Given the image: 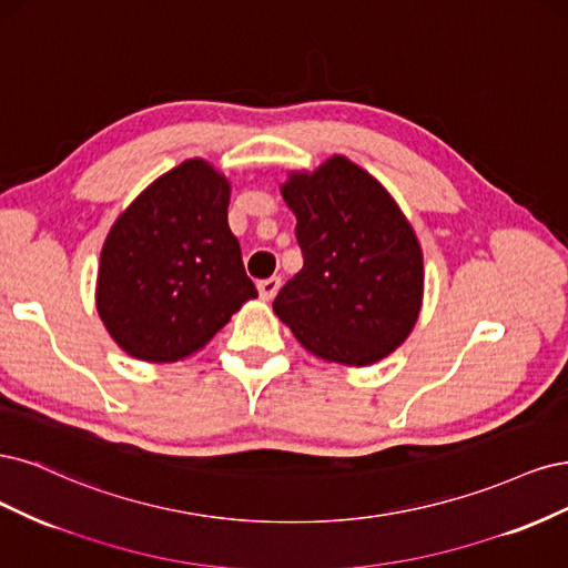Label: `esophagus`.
<instances>
[{
	"instance_id": "1",
	"label": "esophagus",
	"mask_w": 568,
	"mask_h": 568,
	"mask_svg": "<svg viewBox=\"0 0 568 568\" xmlns=\"http://www.w3.org/2000/svg\"><path fill=\"white\" fill-rule=\"evenodd\" d=\"M278 287H281V278L278 276H273V278H264V281H260L257 283V290H260V297L262 300H273L276 297V292H278Z\"/></svg>"
}]
</instances>
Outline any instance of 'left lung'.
<instances>
[{
  "label": "left lung",
  "instance_id": "1",
  "mask_svg": "<svg viewBox=\"0 0 568 568\" xmlns=\"http://www.w3.org/2000/svg\"><path fill=\"white\" fill-rule=\"evenodd\" d=\"M281 193L297 216L304 266L273 300L276 316L325 361L361 368L389 356L423 306V250L408 219L344 155L292 172Z\"/></svg>",
  "mask_w": 568,
  "mask_h": 568
}]
</instances>
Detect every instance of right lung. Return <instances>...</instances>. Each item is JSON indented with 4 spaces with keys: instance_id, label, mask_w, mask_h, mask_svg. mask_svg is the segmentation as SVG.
Segmentation results:
<instances>
[{
    "instance_id": "add662e5",
    "label": "right lung",
    "mask_w": 568,
    "mask_h": 568,
    "mask_svg": "<svg viewBox=\"0 0 568 568\" xmlns=\"http://www.w3.org/2000/svg\"><path fill=\"white\" fill-rule=\"evenodd\" d=\"M229 200V179L193 158L118 216L101 250L97 308L120 349L149 363L186 358L257 297Z\"/></svg>"
}]
</instances>
